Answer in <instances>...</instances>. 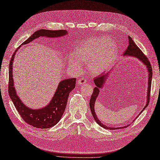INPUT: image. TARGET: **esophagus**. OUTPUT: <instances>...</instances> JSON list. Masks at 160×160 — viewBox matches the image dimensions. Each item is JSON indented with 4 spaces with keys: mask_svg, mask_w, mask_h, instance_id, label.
Wrapping results in <instances>:
<instances>
[{
    "mask_svg": "<svg viewBox=\"0 0 160 160\" xmlns=\"http://www.w3.org/2000/svg\"><path fill=\"white\" fill-rule=\"evenodd\" d=\"M85 83H86V79L84 78L79 79L78 81H77V83L79 85H83V84H85Z\"/></svg>",
    "mask_w": 160,
    "mask_h": 160,
    "instance_id": "esophagus-1",
    "label": "esophagus"
}]
</instances>
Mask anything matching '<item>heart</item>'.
<instances>
[{
  "mask_svg": "<svg viewBox=\"0 0 160 160\" xmlns=\"http://www.w3.org/2000/svg\"><path fill=\"white\" fill-rule=\"evenodd\" d=\"M118 53L116 42L106 36L95 37L82 41L77 47L76 55L68 58V64L79 69L82 62H88L89 71L93 75L105 72L113 63Z\"/></svg>",
  "mask_w": 160,
  "mask_h": 160,
  "instance_id": "b5f03b06",
  "label": "heart"
}]
</instances>
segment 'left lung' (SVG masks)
I'll return each instance as SVG.
<instances>
[{"label": "left lung", "instance_id": "1", "mask_svg": "<svg viewBox=\"0 0 160 160\" xmlns=\"http://www.w3.org/2000/svg\"><path fill=\"white\" fill-rule=\"evenodd\" d=\"M128 48H127V50L124 51L123 56L125 57H134L136 58L138 60H139L140 62H141L143 63V65L145 66L146 67V70L148 71V91H147V102H146V104L145 106V107L143 108V109L140 112V114L142 113L145 108L146 107L148 106L149 102V97H150V90H151V86H152V66H151L150 62L148 60V58L145 57V55L142 52V51L139 48L135 43L134 42V41L132 40V39L128 36ZM117 64H116V65ZM112 72V70L110 71H109L108 72H107L106 74L103 75H100V77H98L96 79H94V83L95 85H96V87L93 89V94L92 95V97H91L90 99V102H89V106H90V109H91V112H92V114L93 117L94 118V120H96V122L100 125V127L104 128L106 129H109V130H116V129H120V128H126L127 127H128L129 125H127V126H124L122 127H107L106 125H105L104 124H103L100 120L98 119V116L96 114V112H95V103H96V99L98 96L99 93L100 92V89H102L103 88V86L106 84V83L107 82V79L109 77V75L111 74ZM139 114V115L140 114ZM138 115V116H139ZM138 116H136L135 119L138 117ZM135 120H133V121Z\"/></svg>", "mask_w": 160, "mask_h": 160}]
</instances>
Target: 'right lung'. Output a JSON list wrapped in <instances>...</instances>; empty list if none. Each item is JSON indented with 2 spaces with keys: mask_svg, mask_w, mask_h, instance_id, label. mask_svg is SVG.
<instances>
[{
  "mask_svg": "<svg viewBox=\"0 0 160 160\" xmlns=\"http://www.w3.org/2000/svg\"><path fill=\"white\" fill-rule=\"evenodd\" d=\"M68 34L67 30H47L39 29L34 32L22 45L28 44L33 40L40 38L46 37L50 38H57L66 36ZM21 45L18 49H19ZM15 52L11 58L9 63V82H8V93L12 102H13L17 110L18 111L21 117L25 122L38 128H48L55 126L59 121L66 108L67 100L71 91L75 88L76 79L71 78L63 79L60 82L58 88L56 90L53 98H52L48 105L38 109H33L28 107L23 103L17 95L14 85V79L12 75V67Z\"/></svg>",
  "mask_w": 160,
  "mask_h": 160,
  "instance_id": "obj_1",
  "label": "right lung"
}]
</instances>
